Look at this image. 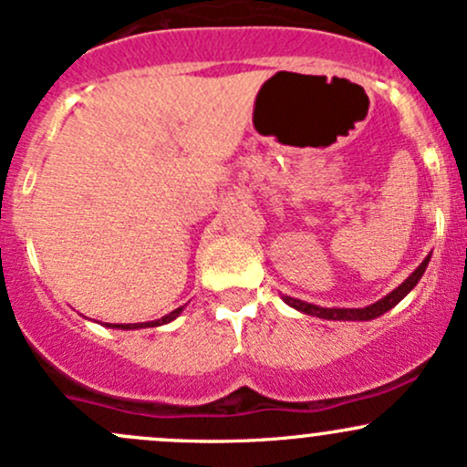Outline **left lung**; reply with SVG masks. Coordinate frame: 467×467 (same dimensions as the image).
I'll return each mask as SVG.
<instances>
[{"instance_id": "8db88e82", "label": "left lung", "mask_w": 467, "mask_h": 467, "mask_svg": "<svg viewBox=\"0 0 467 467\" xmlns=\"http://www.w3.org/2000/svg\"><path fill=\"white\" fill-rule=\"evenodd\" d=\"M428 259H423V264L419 265L417 270H414L412 275L408 276L406 281H403L401 285H399L397 290H392L390 295L383 296L381 301H377V304L368 306V308H319V306H312V304H306V301H299V299H292V296H284V301L292 308L306 312V315H315V317H321V319H337V321H370L375 319V317H381L383 312H388L394 306L399 304V301L403 299V296L408 295L410 290L414 288V285L419 284V279H421L425 268H428Z\"/></svg>"}]
</instances>
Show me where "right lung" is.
<instances>
[{"label": "right lung", "mask_w": 467, "mask_h": 467, "mask_svg": "<svg viewBox=\"0 0 467 467\" xmlns=\"http://www.w3.org/2000/svg\"><path fill=\"white\" fill-rule=\"evenodd\" d=\"M183 310V306H182V308H177V310H172L171 312V315H166V317H163V319H159V321H150V324H115V326H112V327H124V330H132V327H146V326H161V324H168V321H172V319H175V317L179 315V312H182Z\"/></svg>", "instance_id": "obj_1"}]
</instances>
